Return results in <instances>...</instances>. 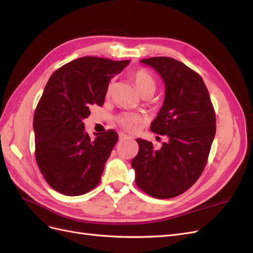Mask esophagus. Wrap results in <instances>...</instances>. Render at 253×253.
<instances>
[{
    "mask_svg": "<svg viewBox=\"0 0 253 253\" xmlns=\"http://www.w3.org/2000/svg\"><path fill=\"white\" fill-rule=\"evenodd\" d=\"M127 138H131V137H129V136L126 135V134H125V133H122V132L119 133V139H120V140L127 139Z\"/></svg>",
    "mask_w": 253,
    "mask_h": 253,
    "instance_id": "obj_1",
    "label": "esophagus"
}]
</instances>
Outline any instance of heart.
Segmentation results:
<instances>
[{
	"instance_id": "obj_1",
	"label": "heart",
	"mask_w": 253,
	"mask_h": 253,
	"mask_svg": "<svg viewBox=\"0 0 253 253\" xmlns=\"http://www.w3.org/2000/svg\"><path fill=\"white\" fill-rule=\"evenodd\" d=\"M131 79L134 83L136 89L138 90V93L141 94L143 91H153L154 93L156 84L152 76L145 71L143 68H139L132 73ZM114 88V81L112 80L106 87V96H110L112 94ZM142 117L139 114L136 113H122L116 118V122L118 126H120L122 128L126 129V131H134L139 124H141Z\"/></svg>"
}]
</instances>
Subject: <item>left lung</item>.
Segmentation results:
<instances>
[{
    "label": "left lung",
    "mask_w": 253,
    "mask_h": 253,
    "mask_svg": "<svg viewBox=\"0 0 253 253\" xmlns=\"http://www.w3.org/2000/svg\"><path fill=\"white\" fill-rule=\"evenodd\" d=\"M140 62L154 68L166 84L165 101L151 131L166 135L168 141L155 149L150 141L136 139L139 151L131 165L137 187L166 200L186 192L202 175L215 136V112L203 78L187 65L169 57Z\"/></svg>",
    "instance_id": "left-lung-1"
}]
</instances>
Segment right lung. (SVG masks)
<instances>
[{"label":"right lung","mask_w":253,"mask_h":253,"mask_svg":"<svg viewBox=\"0 0 253 253\" xmlns=\"http://www.w3.org/2000/svg\"><path fill=\"white\" fill-rule=\"evenodd\" d=\"M128 60L98 57L76 59L53 73L45 85L34 115L35 156L48 185L67 196L93 190L118 140L114 129L85 133L83 119L91 106H102L106 87Z\"/></svg>","instance_id":"obj_1"}]
</instances>
